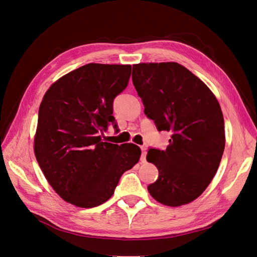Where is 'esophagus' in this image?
I'll return each instance as SVG.
<instances>
[{
	"label": "esophagus",
	"instance_id": "esophagus-1",
	"mask_svg": "<svg viewBox=\"0 0 257 257\" xmlns=\"http://www.w3.org/2000/svg\"><path fill=\"white\" fill-rule=\"evenodd\" d=\"M142 150V155H141V161L146 162V156H147V147L146 146H141L140 147Z\"/></svg>",
	"mask_w": 257,
	"mask_h": 257
}]
</instances>
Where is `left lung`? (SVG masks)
<instances>
[{"label": "left lung", "mask_w": 257, "mask_h": 257, "mask_svg": "<svg viewBox=\"0 0 257 257\" xmlns=\"http://www.w3.org/2000/svg\"><path fill=\"white\" fill-rule=\"evenodd\" d=\"M133 82L146 115L160 131L172 133L166 150L148 152L147 161L159 169L149 192L164 205H185L205 191L218 169L226 143L220 105L200 78L175 62L136 64Z\"/></svg>", "instance_id": "obj_1"}]
</instances>
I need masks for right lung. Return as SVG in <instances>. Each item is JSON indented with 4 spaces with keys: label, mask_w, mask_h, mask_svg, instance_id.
Masks as SVG:
<instances>
[{
    "label": "right lung",
    "mask_w": 257,
    "mask_h": 257,
    "mask_svg": "<svg viewBox=\"0 0 257 257\" xmlns=\"http://www.w3.org/2000/svg\"><path fill=\"white\" fill-rule=\"evenodd\" d=\"M130 65L90 63L56 80L39 108L35 155L50 186L72 205L90 208L114 194L140 148L104 142L115 123L113 101L127 87Z\"/></svg>",
    "instance_id": "obj_1"
}]
</instances>
